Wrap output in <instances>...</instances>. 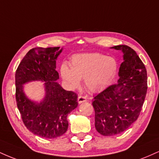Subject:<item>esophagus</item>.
I'll list each match as a JSON object with an SVG mask.
<instances>
[{"label":"esophagus","instance_id":"34e87169","mask_svg":"<svg viewBox=\"0 0 159 159\" xmlns=\"http://www.w3.org/2000/svg\"><path fill=\"white\" fill-rule=\"evenodd\" d=\"M87 101V98L84 97V96H79L78 97V102L79 104H81L83 102H85Z\"/></svg>","mask_w":159,"mask_h":159}]
</instances>
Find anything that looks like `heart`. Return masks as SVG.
Here are the masks:
<instances>
[{
	"label": "heart",
	"mask_w": 159,
	"mask_h": 159,
	"mask_svg": "<svg viewBox=\"0 0 159 159\" xmlns=\"http://www.w3.org/2000/svg\"><path fill=\"white\" fill-rule=\"evenodd\" d=\"M118 69V61L113 57L100 53H85L72 57L70 67L63 63L61 74L70 88L78 87L80 79L83 78L84 85L87 90L97 92L114 79Z\"/></svg>",
	"instance_id": "b5f03b06"
}]
</instances>
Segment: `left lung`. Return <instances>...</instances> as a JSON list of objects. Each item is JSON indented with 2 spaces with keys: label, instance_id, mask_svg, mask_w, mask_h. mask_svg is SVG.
Listing matches in <instances>:
<instances>
[{
  "label": "left lung",
  "instance_id": "left-lung-1",
  "mask_svg": "<svg viewBox=\"0 0 159 159\" xmlns=\"http://www.w3.org/2000/svg\"><path fill=\"white\" fill-rule=\"evenodd\" d=\"M111 48L123 52L119 80L94 96L95 127L104 136L120 134L139 116L147 91L145 66L137 53L128 45Z\"/></svg>",
  "mask_w": 159,
  "mask_h": 159
}]
</instances>
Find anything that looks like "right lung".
<instances>
[{"label": "right lung", "mask_w": 159, "mask_h": 159, "mask_svg": "<svg viewBox=\"0 0 159 159\" xmlns=\"http://www.w3.org/2000/svg\"><path fill=\"white\" fill-rule=\"evenodd\" d=\"M63 48H34L24 57L16 72V98L22 121L29 131L45 138L63 135L69 126L67 116L78 106L77 94L66 90L58 82L56 61ZM44 82V97L36 102L29 99L23 84Z\"/></svg>", "instance_id": "right-lung-1"}]
</instances>
